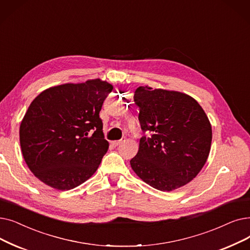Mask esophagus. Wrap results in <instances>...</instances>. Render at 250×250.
Wrapping results in <instances>:
<instances>
[{
    "label": "esophagus",
    "instance_id": "1",
    "mask_svg": "<svg viewBox=\"0 0 250 250\" xmlns=\"http://www.w3.org/2000/svg\"><path fill=\"white\" fill-rule=\"evenodd\" d=\"M125 141V138H123L122 140H118V141H113L112 145H113V146H118V145H121L122 143H124Z\"/></svg>",
    "mask_w": 250,
    "mask_h": 250
}]
</instances>
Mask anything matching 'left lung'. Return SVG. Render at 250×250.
I'll list each match as a JSON object with an SVG mask.
<instances>
[{"label":"left lung","mask_w":250,"mask_h":250,"mask_svg":"<svg viewBox=\"0 0 250 250\" xmlns=\"http://www.w3.org/2000/svg\"><path fill=\"white\" fill-rule=\"evenodd\" d=\"M143 132L131 167L146 184L169 192L196 177L208 160L212 131L202 107L177 91L139 86L134 95Z\"/></svg>","instance_id":"8db88e82"}]
</instances>
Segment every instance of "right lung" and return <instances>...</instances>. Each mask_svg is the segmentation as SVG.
Instances as JSON below:
<instances>
[{"mask_svg":"<svg viewBox=\"0 0 250 250\" xmlns=\"http://www.w3.org/2000/svg\"><path fill=\"white\" fill-rule=\"evenodd\" d=\"M112 89L100 79L64 83L42 91L30 103L20 124V146L40 181L64 191L94 175L109 147L99 113Z\"/></svg>","mask_w":250,"mask_h":250,"instance_id":"add662e5","label":"right lung"}]
</instances>
